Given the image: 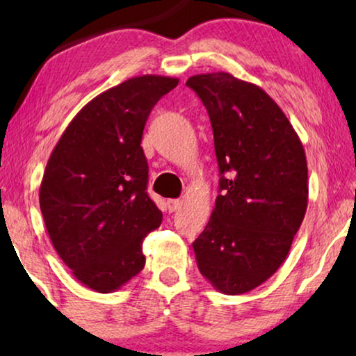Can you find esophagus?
<instances>
[{
  "label": "esophagus",
  "mask_w": 356,
  "mask_h": 356,
  "mask_svg": "<svg viewBox=\"0 0 356 356\" xmlns=\"http://www.w3.org/2000/svg\"><path fill=\"white\" fill-rule=\"evenodd\" d=\"M179 206H181V201H179V199H168L167 201L168 212H175L177 209H179Z\"/></svg>",
  "instance_id": "1"
}]
</instances>
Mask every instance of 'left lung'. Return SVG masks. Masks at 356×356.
<instances>
[{
    "label": "left lung",
    "mask_w": 356,
    "mask_h": 356,
    "mask_svg": "<svg viewBox=\"0 0 356 356\" xmlns=\"http://www.w3.org/2000/svg\"><path fill=\"white\" fill-rule=\"evenodd\" d=\"M211 118L220 191L193 243L213 289L241 295L275 274L308 207L303 144L284 111L259 86L230 72L191 76Z\"/></svg>",
    "instance_id": "obj_1"
}]
</instances>
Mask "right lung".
I'll return each mask as SVG.
<instances>
[{
    "mask_svg": "<svg viewBox=\"0 0 356 356\" xmlns=\"http://www.w3.org/2000/svg\"><path fill=\"white\" fill-rule=\"evenodd\" d=\"M177 77H131L77 113L48 159L38 201L58 256L82 285L111 293L144 269L143 240L160 227L140 147L150 110Z\"/></svg>",
    "mask_w": 356,
    "mask_h": 356,
    "instance_id": "obj_1",
    "label": "right lung"
}]
</instances>
